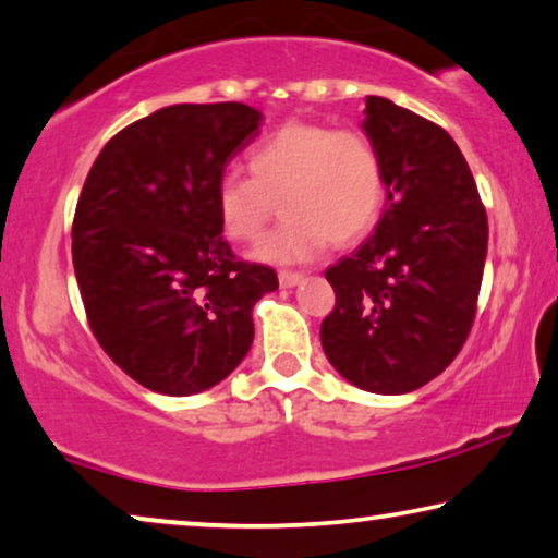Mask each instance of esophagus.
Listing matches in <instances>:
<instances>
[{
    "label": "esophagus",
    "instance_id": "1",
    "mask_svg": "<svg viewBox=\"0 0 558 558\" xmlns=\"http://www.w3.org/2000/svg\"><path fill=\"white\" fill-rule=\"evenodd\" d=\"M299 281H302V274H299V271H289V269L279 271V284L281 287H296Z\"/></svg>",
    "mask_w": 558,
    "mask_h": 558
}]
</instances>
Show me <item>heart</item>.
I'll use <instances>...</instances> for the list:
<instances>
[{
  "mask_svg": "<svg viewBox=\"0 0 558 558\" xmlns=\"http://www.w3.org/2000/svg\"><path fill=\"white\" fill-rule=\"evenodd\" d=\"M246 169L250 177H219L214 207L225 236L250 244L279 202L284 219L256 250L267 262H304L329 242L354 244L374 229L387 202L384 159L359 130L287 122L246 151Z\"/></svg>",
  "mask_w": 558,
  "mask_h": 558,
  "instance_id": "1",
  "label": "heart"
}]
</instances>
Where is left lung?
<instances>
[{
  "label": "left lung",
  "mask_w": 558,
  "mask_h": 558,
  "mask_svg": "<svg viewBox=\"0 0 558 558\" xmlns=\"http://www.w3.org/2000/svg\"><path fill=\"white\" fill-rule=\"evenodd\" d=\"M364 132L387 169L374 234L324 271L333 287L324 354L354 387L407 393L447 368L476 319L488 221L447 130L366 97Z\"/></svg>",
  "instance_id": "1"
}]
</instances>
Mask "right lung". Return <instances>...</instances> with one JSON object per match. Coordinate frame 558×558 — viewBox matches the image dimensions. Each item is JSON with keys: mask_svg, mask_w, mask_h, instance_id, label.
Here are the masks:
<instances>
[{"mask_svg": "<svg viewBox=\"0 0 558 558\" xmlns=\"http://www.w3.org/2000/svg\"><path fill=\"white\" fill-rule=\"evenodd\" d=\"M259 119L239 101L165 107L111 136L82 186L72 259L89 329L151 391L190 397L234 372L254 304L279 287L231 252L214 207Z\"/></svg>", "mask_w": 558, "mask_h": 558, "instance_id": "right-lung-1", "label": "right lung"}]
</instances>
